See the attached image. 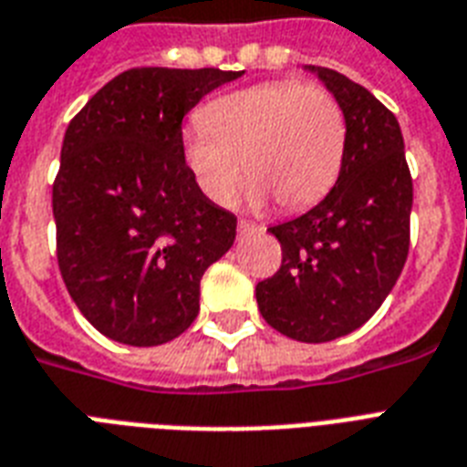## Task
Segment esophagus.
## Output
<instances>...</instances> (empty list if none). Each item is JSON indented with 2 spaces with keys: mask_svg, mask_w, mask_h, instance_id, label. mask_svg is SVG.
I'll return each instance as SVG.
<instances>
[{
  "mask_svg": "<svg viewBox=\"0 0 467 467\" xmlns=\"http://www.w3.org/2000/svg\"><path fill=\"white\" fill-rule=\"evenodd\" d=\"M259 230H262V225L249 223V220H240V223H237V233H240V237H247L249 233H259Z\"/></svg>",
  "mask_w": 467,
  "mask_h": 467,
  "instance_id": "1",
  "label": "esophagus"
}]
</instances>
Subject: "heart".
I'll return each instance as SVG.
<instances>
[{
    "mask_svg": "<svg viewBox=\"0 0 467 467\" xmlns=\"http://www.w3.org/2000/svg\"><path fill=\"white\" fill-rule=\"evenodd\" d=\"M182 152L215 205L237 203L247 171L254 203L274 196L284 211H303L339 176L347 119L325 87L276 79L211 101L182 130Z\"/></svg>",
    "mask_w": 467,
    "mask_h": 467,
    "instance_id": "heart-1",
    "label": "heart"
}]
</instances>
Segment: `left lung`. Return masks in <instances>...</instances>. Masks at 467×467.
Masks as SVG:
<instances>
[{"instance_id": "obj_1", "label": "left lung", "mask_w": 467, "mask_h": 467, "mask_svg": "<svg viewBox=\"0 0 467 467\" xmlns=\"http://www.w3.org/2000/svg\"><path fill=\"white\" fill-rule=\"evenodd\" d=\"M306 69L339 101L347 152L339 179L315 208L269 227L284 262L256 284V303L276 332L322 344L368 322L402 274L412 176L398 119L337 69Z\"/></svg>"}]
</instances>
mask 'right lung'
<instances>
[{
  "label": "right lung",
  "mask_w": 467,
  "mask_h": 467,
  "mask_svg": "<svg viewBox=\"0 0 467 467\" xmlns=\"http://www.w3.org/2000/svg\"><path fill=\"white\" fill-rule=\"evenodd\" d=\"M244 72L135 67L69 120L53 183L57 266L79 312L128 347H157L198 315L201 278L237 218L186 167L182 120Z\"/></svg>",
  "instance_id": "right-lung-1"
}]
</instances>
